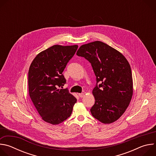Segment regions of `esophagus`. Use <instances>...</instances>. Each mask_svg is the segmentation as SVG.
I'll return each instance as SVG.
<instances>
[{"mask_svg": "<svg viewBox=\"0 0 156 156\" xmlns=\"http://www.w3.org/2000/svg\"><path fill=\"white\" fill-rule=\"evenodd\" d=\"M78 95H79V96H80V98H83V97H84V93H79Z\"/></svg>", "mask_w": 156, "mask_h": 156, "instance_id": "esophagus-1", "label": "esophagus"}]
</instances>
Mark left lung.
Here are the masks:
<instances>
[{"instance_id": "8db88e82", "label": "left lung", "mask_w": 156, "mask_h": 156, "mask_svg": "<svg viewBox=\"0 0 156 156\" xmlns=\"http://www.w3.org/2000/svg\"><path fill=\"white\" fill-rule=\"evenodd\" d=\"M76 55L91 63L96 76L92 115L105 124L114 122L125 112L133 95L128 62L118 51L98 41L82 45Z\"/></svg>"}]
</instances>
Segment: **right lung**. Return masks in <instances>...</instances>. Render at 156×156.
Instances as JSON below:
<instances>
[{"label": "right lung", "mask_w": 156, "mask_h": 156, "mask_svg": "<svg viewBox=\"0 0 156 156\" xmlns=\"http://www.w3.org/2000/svg\"><path fill=\"white\" fill-rule=\"evenodd\" d=\"M78 48L54 45L37 54L30 66V96L42 120L52 125L67 119L76 102L67 88L59 87L66 83L62 72Z\"/></svg>", "instance_id": "obj_1"}]
</instances>
